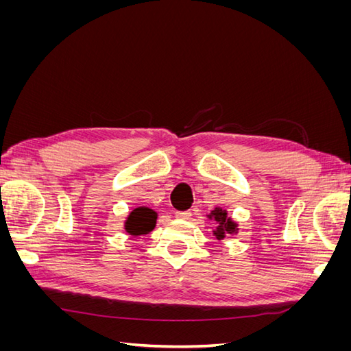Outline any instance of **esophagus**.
<instances>
[{
    "label": "esophagus",
    "instance_id": "obj_1",
    "mask_svg": "<svg viewBox=\"0 0 351 351\" xmlns=\"http://www.w3.org/2000/svg\"><path fill=\"white\" fill-rule=\"evenodd\" d=\"M174 215H176L177 219H189L190 215H192V214H190L189 210H184V212H176Z\"/></svg>",
    "mask_w": 351,
    "mask_h": 351
}]
</instances>
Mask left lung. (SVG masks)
Returning <instances> with one entry per match:
<instances>
[{"label": "left lung", "instance_id": "1", "mask_svg": "<svg viewBox=\"0 0 351 351\" xmlns=\"http://www.w3.org/2000/svg\"><path fill=\"white\" fill-rule=\"evenodd\" d=\"M206 217L215 224V228L212 231V234L215 236L218 241L224 240L227 236H234L239 232V222L228 215L227 209L215 206Z\"/></svg>", "mask_w": 351, "mask_h": 351}]
</instances>
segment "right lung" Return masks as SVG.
Here are the masks:
<instances>
[{
  "mask_svg": "<svg viewBox=\"0 0 351 351\" xmlns=\"http://www.w3.org/2000/svg\"><path fill=\"white\" fill-rule=\"evenodd\" d=\"M156 219L158 214L154 209L146 206L134 208L124 221V231L130 237L149 234L156 226Z\"/></svg>",
  "mask_w": 351,
  "mask_h": 351,
  "instance_id": "obj_1",
  "label": "right lung"
}]
</instances>
